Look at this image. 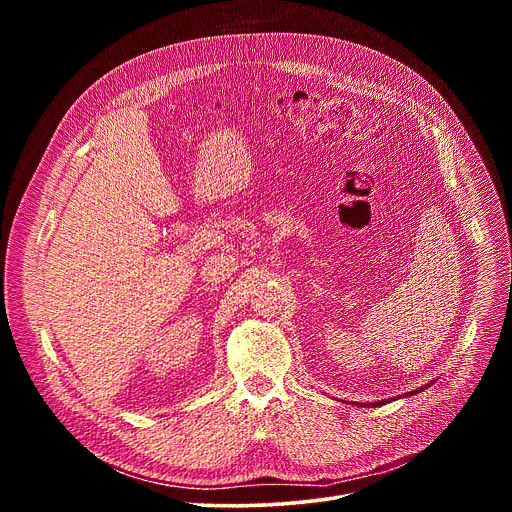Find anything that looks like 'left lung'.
<instances>
[{"instance_id":"8db88e82","label":"left lung","mask_w":512,"mask_h":512,"mask_svg":"<svg viewBox=\"0 0 512 512\" xmlns=\"http://www.w3.org/2000/svg\"><path fill=\"white\" fill-rule=\"evenodd\" d=\"M429 385H431V383H427V385H425V387H429ZM425 387H421V391H423V389H425ZM413 393H419V389H417V391H411V393H409V395H413ZM385 403H387V401H377V403H369V405H373V407H377V405H385Z\"/></svg>"}]
</instances>
